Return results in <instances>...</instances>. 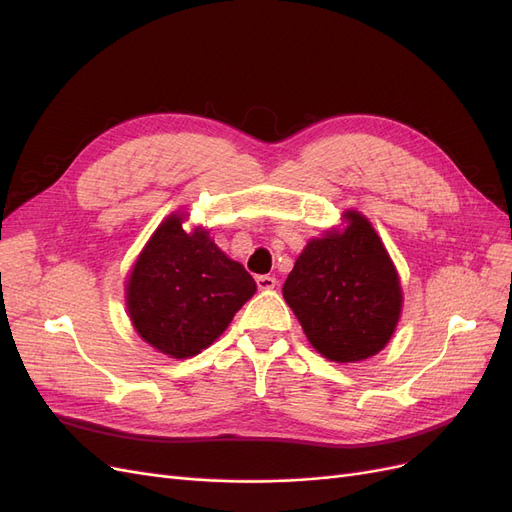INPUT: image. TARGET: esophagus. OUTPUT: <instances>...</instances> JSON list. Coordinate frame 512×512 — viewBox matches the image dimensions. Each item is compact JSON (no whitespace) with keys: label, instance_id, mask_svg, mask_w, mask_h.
Wrapping results in <instances>:
<instances>
[{"label":"esophagus","instance_id":"34e87169","mask_svg":"<svg viewBox=\"0 0 512 512\" xmlns=\"http://www.w3.org/2000/svg\"><path fill=\"white\" fill-rule=\"evenodd\" d=\"M256 284H258L260 290H271V288L277 286V280H275L273 275H258L256 277Z\"/></svg>","mask_w":512,"mask_h":512}]
</instances>
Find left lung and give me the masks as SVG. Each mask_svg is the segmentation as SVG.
Instances as JSON below:
<instances>
[{
    "label": "left lung",
    "mask_w": 512,
    "mask_h": 512,
    "mask_svg": "<svg viewBox=\"0 0 512 512\" xmlns=\"http://www.w3.org/2000/svg\"><path fill=\"white\" fill-rule=\"evenodd\" d=\"M344 220V230L305 245L282 292L309 344L329 361L356 363L389 344L401 314V286L365 215L346 211Z\"/></svg>",
    "instance_id": "1"
}]
</instances>
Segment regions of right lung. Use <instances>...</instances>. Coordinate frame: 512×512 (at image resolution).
Masks as SVG:
<instances>
[{"mask_svg": "<svg viewBox=\"0 0 512 512\" xmlns=\"http://www.w3.org/2000/svg\"><path fill=\"white\" fill-rule=\"evenodd\" d=\"M173 213L153 232L126 284L128 314L147 344L188 359L211 346L256 282L213 243L205 228L183 230Z\"/></svg>", "mask_w": 512, "mask_h": 512, "instance_id": "1", "label": "right lung"}]
</instances>
